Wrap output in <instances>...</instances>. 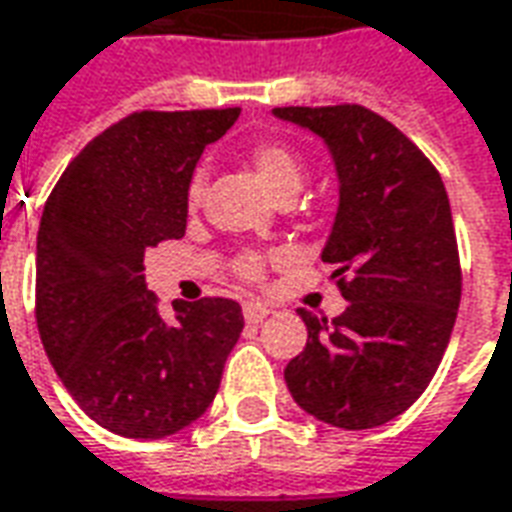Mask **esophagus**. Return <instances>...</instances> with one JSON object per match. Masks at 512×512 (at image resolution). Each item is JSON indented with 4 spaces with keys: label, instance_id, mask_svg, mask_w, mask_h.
Instances as JSON below:
<instances>
[{
    "label": "esophagus",
    "instance_id": "esophagus-1",
    "mask_svg": "<svg viewBox=\"0 0 512 512\" xmlns=\"http://www.w3.org/2000/svg\"><path fill=\"white\" fill-rule=\"evenodd\" d=\"M268 313H271V310H268L263 302H246L244 305V318L249 321V324H260Z\"/></svg>",
    "mask_w": 512,
    "mask_h": 512
}]
</instances>
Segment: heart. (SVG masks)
Segmentation results:
<instances>
[{
	"label": "heart",
	"mask_w": 512,
	"mask_h": 512,
	"mask_svg": "<svg viewBox=\"0 0 512 512\" xmlns=\"http://www.w3.org/2000/svg\"><path fill=\"white\" fill-rule=\"evenodd\" d=\"M249 166L255 171V177L266 185L277 199H291L305 180L302 160L293 155L291 149L280 141H260L249 149ZM202 194V177L194 174L188 182V202L196 205ZM268 257L260 252H244L235 260V274L246 282H260L266 277Z\"/></svg>",
	"instance_id": "b5f03b06"
}]
</instances>
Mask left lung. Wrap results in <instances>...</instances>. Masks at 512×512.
<instances>
[{
    "instance_id": "8db88e82",
    "label": "left lung",
    "mask_w": 512,
    "mask_h": 512,
    "mask_svg": "<svg viewBox=\"0 0 512 512\" xmlns=\"http://www.w3.org/2000/svg\"><path fill=\"white\" fill-rule=\"evenodd\" d=\"M330 146L341 207L321 260L349 299L341 316L299 307L307 346L285 368L293 402L324 424L368 430L416 402L452 338L463 271L438 169L363 105L274 107Z\"/></svg>"
}]
</instances>
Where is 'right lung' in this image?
<instances>
[{"instance_id": "right-lung-1", "label": "right lung", "mask_w": 512, "mask_h": 512, "mask_svg": "<svg viewBox=\"0 0 512 512\" xmlns=\"http://www.w3.org/2000/svg\"><path fill=\"white\" fill-rule=\"evenodd\" d=\"M241 107L135 110L69 163L46 199L35 255V321L74 402L124 438H166L205 413L244 330L235 299L174 302L160 316L144 252L185 235L202 149Z\"/></svg>"}]
</instances>
